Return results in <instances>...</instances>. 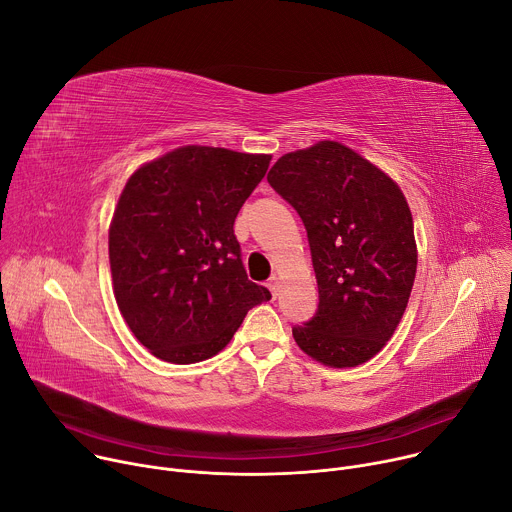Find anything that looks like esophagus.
Segmentation results:
<instances>
[{
    "instance_id": "1",
    "label": "esophagus",
    "mask_w": 512,
    "mask_h": 512,
    "mask_svg": "<svg viewBox=\"0 0 512 512\" xmlns=\"http://www.w3.org/2000/svg\"><path fill=\"white\" fill-rule=\"evenodd\" d=\"M267 287H269V291H271V296H273V298H277V291H279V279H277L275 275L267 281Z\"/></svg>"
}]
</instances>
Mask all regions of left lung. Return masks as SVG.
Wrapping results in <instances>:
<instances>
[{"mask_svg": "<svg viewBox=\"0 0 512 512\" xmlns=\"http://www.w3.org/2000/svg\"><path fill=\"white\" fill-rule=\"evenodd\" d=\"M271 188L296 208L318 279V310L291 328L328 367H356L393 336L417 269L413 218L399 186L338 141L281 156Z\"/></svg>", "mask_w": 512, "mask_h": 512, "instance_id": "obj_1", "label": "left lung"}]
</instances>
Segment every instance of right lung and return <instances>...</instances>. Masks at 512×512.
Returning <instances> with one entry per match:
<instances>
[{"label": "right lung", "mask_w": 512, "mask_h": 512, "mask_svg": "<svg viewBox=\"0 0 512 512\" xmlns=\"http://www.w3.org/2000/svg\"><path fill=\"white\" fill-rule=\"evenodd\" d=\"M269 162L186 145L127 180L109 231L113 289L127 326L158 358H210L271 300L247 277L233 229Z\"/></svg>", "instance_id": "add662e5"}]
</instances>
